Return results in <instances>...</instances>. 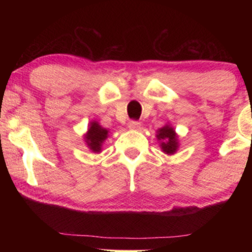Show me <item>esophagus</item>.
Segmentation results:
<instances>
[{
    "label": "esophagus",
    "instance_id": "1",
    "mask_svg": "<svg viewBox=\"0 0 252 252\" xmlns=\"http://www.w3.org/2000/svg\"><path fill=\"white\" fill-rule=\"evenodd\" d=\"M128 128L130 130H140L141 129V123H139V122H129Z\"/></svg>",
    "mask_w": 252,
    "mask_h": 252
}]
</instances>
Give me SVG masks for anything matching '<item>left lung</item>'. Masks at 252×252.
<instances>
[{
	"mask_svg": "<svg viewBox=\"0 0 252 252\" xmlns=\"http://www.w3.org/2000/svg\"><path fill=\"white\" fill-rule=\"evenodd\" d=\"M157 141H159L161 151L166 155H174L179 149V136L175 129L170 124L165 125L157 130Z\"/></svg>",
	"mask_w": 252,
	"mask_h": 252,
	"instance_id": "1",
	"label": "left lung"
}]
</instances>
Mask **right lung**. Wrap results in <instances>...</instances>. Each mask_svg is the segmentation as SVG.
<instances>
[{"mask_svg": "<svg viewBox=\"0 0 252 252\" xmlns=\"http://www.w3.org/2000/svg\"><path fill=\"white\" fill-rule=\"evenodd\" d=\"M110 130L99 125L98 122L89 123L87 132L84 134V141L87 147L94 154H99L102 151V146L104 141L108 139Z\"/></svg>", "mask_w": 252, "mask_h": 252, "instance_id": "obj_1", "label": "right lung"}]
</instances>
